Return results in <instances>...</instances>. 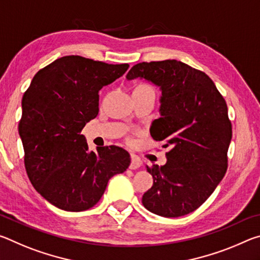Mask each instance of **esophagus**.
Listing matches in <instances>:
<instances>
[{
    "label": "esophagus",
    "mask_w": 260,
    "mask_h": 260,
    "mask_svg": "<svg viewBox=\"0 0 260 260\" xmlns=\"http://www.w3.org/2000/svg\"><path fill=\"white\" fill-rule=\"evenodd\" d=\"M140 166H141V160L139 159L138 157L132 156V160H131L129 169H131V170H136V169H139Z\"/></svg>",
    "instance_id": "1"
}]
</instances>
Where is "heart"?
Instances as JSON below:
<instances>
[{
    "mask_svg": "<svg viewBox=\"0 0 260 260\" xmlns=\"http://www.w3.org/2000/svg\"><path fill=\"white\" fill-rule=\"evenodd\" d=\"M139 87H149V86L148 85H140Z\"/></svg>",
    "mask_w": 260,
    "mask_h": 260,
    "instance_id": "obj_1",
    "label": "heart"
}]
</instances>
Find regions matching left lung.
<instances>
[{"label": "left lung", "instance_id": "8db88e82", "mask_svg": "<svg viewBox=\"0 0 260 260\" xmlns=\"http://www.w3.org/2000/svg\"><path fill=\"white\" fill-rule=\"evenodd\" d=\"M126 78H143L160 88V118L150 134L170 148L165 165L147 166L153 184L143 193L144 208L165 218L190 213L227 171L232 122L226 101L208 74L180 60L142 61Z\"/></svg>", "mask_w": 260, "mask_h": 260}]
</instances>
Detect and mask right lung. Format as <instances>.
<instances>
[{
    "mask_svg": "<svg viewBox=\"0 0 260 260\" xmlns=\"http://www.w3.org/2000/svg\"><path fill=\"white\" fill-rule=\"evenodd\" d=\"M128 64L64 56L35 74L21 100L18 125L28 179L56 208L80 212L98 203L131 156L117 146L88 150L81 131L99 114V91Z\"/></svg>",
    "mask_w": 260,
    "mask_h": 260,
    "instance_id": "1",
    "label": "right lung"
}]
</instances>
